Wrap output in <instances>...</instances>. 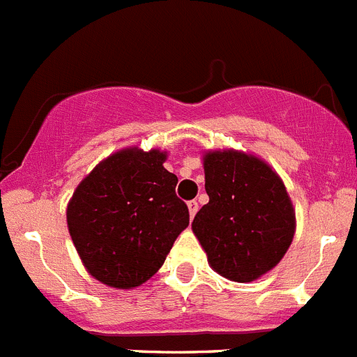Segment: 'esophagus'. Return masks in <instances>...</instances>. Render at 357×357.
Returning <instances> with one entry per match:
<instances>
[{"mask_svg":"<svg viewBox=\"0 0 357 357\" xmlns=\"http://www.w3.org/2000/svg\"><path fill=\"white\" fill-rule=\"evenodd\" d=\"M188 209H189V216L195 218V214L198 213V202L197 200H189L188 202Z\"/></svg>","mask_w":357,"mask_h":357,"instance_id":"1","label":"esophagus"}]
</instances>
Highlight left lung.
<instances>
[{"mask_svg":"<svg viewBox=\"0 0 357 357\" xmlns=\"http://www.w3.org/2000/svg\"><path fill=\"white\" fill-rule=\"evenodd\" d=\"M209 204L193 232L211 268L234 282L259 279L284 257L295 234V209L284 182L263 159L238 150L204 155Z\"/></svg>","mask_w":357,"mask_h":357,"instance_id":"8db88e82","label":"left lung"}]
</instances>
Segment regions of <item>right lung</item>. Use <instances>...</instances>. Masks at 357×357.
<instances>
[{
  "label": "right lung",
  "instance_id": "right-lung-1",
  "mask_svg": "<svg viewBox=\"0 0 357 357\" xmlns=\"http://www.w3.org/2000/svg\"><path fill=\"white\" fill-rule=\"evenodd\" d=\"M166 151L119 150L85 176L68 204V229L87 272L110 288L132 289L164 264L189 211Z\"/></svg>",
  "mask_w": 357,
  "mask_h": 357
}]
</instances>
